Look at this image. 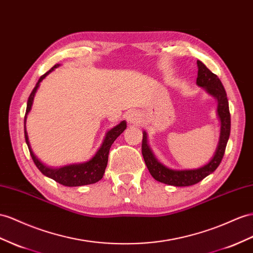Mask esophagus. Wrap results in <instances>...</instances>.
<instances>
[{
  "label": "esophagus",
  "instance_id": "1",
  "mask_svg": "<svg viewBox=\"0 0 253 253\" xmlns=\"http://www.w3.org/2000/svg\"><path fill=\"white\" fill-rule=\"evenodd\" d=\"M127 121L130 123V124H138L141 121V115L137 111H131L127 116Z\"/></svg>",
  "mask_w": 253,
  "mask_h": 253
}]
</instances>
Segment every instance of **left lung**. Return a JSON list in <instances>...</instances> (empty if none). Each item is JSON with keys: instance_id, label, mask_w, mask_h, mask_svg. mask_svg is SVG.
<instances>
[{"instance_id": "obj_1", "label": "left lung", "mask_w": 253, "mask_h": 253, "mask_svg": "<svg viewBox=\"0 0 253 253\" xmlns=\"http://www.w3.org/2000/svg\"><path fill=\"white\" fill-rule=\"evenodd\" d=\"M198 64V78L197 84L200 87H203L207 93L215 97L218 102L217 113L219 116L221 127H220V138L216 152L209 164L204 165L199 169L193 170H172L164 166L157 160L152 150L147 144V134L143 131V140H142V155L145 161V165L150 171L151 175L160 183L167 185L185 187L191 186L201 182L207 175L215 171L223 158L226 143L230 137L231 131V115L229 110V101L226 97L225 89L219 78L212 74L205 65L197 61Z\"/></svg>"}]
</instances>
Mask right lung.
Returning <instances> with one entry per match:
<instances>
[{"instance_id": "right-lung-1", "label": "right lung", "mask_w": 253, "mask_h": 253, "mask_svg": "<svg viewBox=\"0 0 253 253\" xmlns=\"http://www.w3.org/2000/svg\"><path fill=\"white\" fill-rule=\"evenodd\" d=\"M60 64H56L54 66L51 68L49 71H47L46 74L42 75L38 82L36 83L35 87L32 90V93L29 96L28 99V105H27V111H25V116H24V124L25 121H27V115L30 112V110L32 108V105H33V99L36 90L40 86V83L42 81V79L46 78L51 71L54 70V68L59 67ZM127 127L126 122L122 121L119 125H116L112 129L106 133L105 140H103L101 146L99 147V150L96 152L94 156L90 158L86 163L83 164H76V165H69V166H65L62 168H57V169H53V168H49L47 166H44L42 163H41V160L38 159L33 151H32L31 145H30V141L28 137V132L27 129H25L24 125V138L25 142H27L29 151L31 154V157L33 159L34 164L38 168L43 175H46L50 178H52L55 180L56 183H59L63 186H67V187H77V186H84V185H90V184H95L96 182H98L103 176V173H105V170L107 168L108 164V156H109V151L110 147L113 144V142L116 140V138L125 130Z\"/></svg>"}]
</instances>
